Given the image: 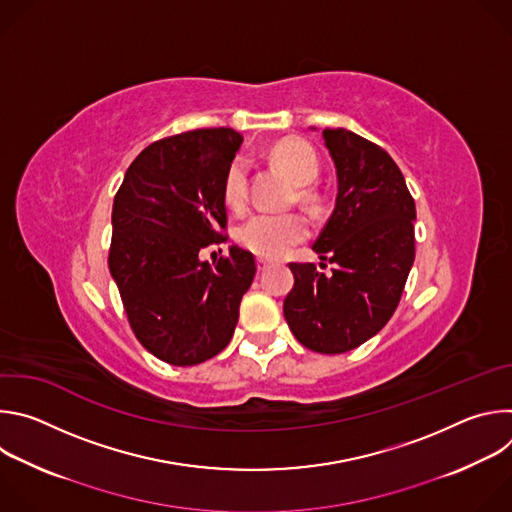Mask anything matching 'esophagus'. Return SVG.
Instances as JSON below:
<instances>
[{"label": "esophagus", "instance_id": "1", "mask_svg": "<svg viewBox=\"0 0 512 512\" xmlns=\"http://www.w3.org/2000/svg\"><path fill=\"white\" fill-rule=\"evenodd\" d=\"M267 267H269V261L263 259V257H259V259H257V269H259V271H265Z\"/></svg>", "mask_w": 512, "mask_h": 512}]
</instances>
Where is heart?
<instances>
[{
	"label": "heart",
	"mask_w": 512,
	"mask_h": 512,
	"mask_svg": "<svg viewBox=\"0 0 512 512\" xmlns=\"http://www.w3.org/2000/svg\"><path fill=\"white\" fill-rule=\"evenodd\" d=\"M271 158L281 166L298 186L312 184L320 174L316 152L302 139H281L273 145ZM249 166L243 156H237L223 178V198L233 210H243L247 204ZM308 198V190L300 192ZM310 235L306 218L298 212H255L239 225L237 243L263 259H279Z\"/></svg>",
	"instance_id": "b5f03b06"
}]
</instances>
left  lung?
I'll return each instance as SVG.
<instances>
[{"instance_id":"left-lung-1","label":"left lung","mask_w":512,"mask_h":512,"mask_svg":"<svg viewBox=\"0 0 512 512\" xmlns=\"http://www.w3.org/2000/svg\"><path fill=\"white\" fill-rule=\"evenodd\" d=\"M338 196L314 251L334 263H289L283 300L289 330L310 350L342 354L373 338L395 314L415 259V202L381 145L348 129H324ZM322 265V263H320Z\"/></svg>"}]
</instances>
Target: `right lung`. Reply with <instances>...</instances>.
Listing matches in <instances>:
<instances>
[{
    "mask_svg": "<svg viewBox=\"0 0 512 512\" xmlns=\"http://www.w3.org/2000/svg\"><path fill=\"white\" fill-rule=\"evenodd\" d=\"M243 137L231 127L194 129L150 143L113 200L109 269L135 338L160 360L192 367L233 338L257 265L227 241L223 178Z\"/></svg>",
    "mask_w": 512,
    "mask_h": 512,
    "instance_id": "1",
    "label": "right lung"
}]
</instances>
